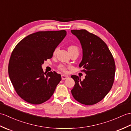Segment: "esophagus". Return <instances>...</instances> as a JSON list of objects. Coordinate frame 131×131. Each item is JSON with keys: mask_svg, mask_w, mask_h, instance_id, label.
Listing matches in <instances>:
<instances>
[{"mask_svg": "<svg viewBox=\"0 0 131 131\" xmlns=\"http://www.w3.org/2000/svg\"><path fill=\"white\" fill-rule=\"evenodd\" d=\"M61 78L62 80H65L66 79L69 78V76L68 75H65V74H62L61 75Z\"/></svg>", "mask_w": 131, "mask_h": 131, "instance_id": "obj_1", "label": "esophagus"}]
</instances>
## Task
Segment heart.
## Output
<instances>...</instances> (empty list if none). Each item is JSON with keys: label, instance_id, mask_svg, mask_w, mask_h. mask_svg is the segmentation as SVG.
Returning a JSON list of instances; mask_svg holds the SVG:
<instances>
[{"label": "heart", "instance_id": "b5f03b06", "mask_svg": "<svg viewBox=\"0 0 131 131\" xmlns=\"http://www.w3.org/2000/svg\"><path fill=\"white\" fill-rule=\"evenodd\" d=\"M70 49H78V48L76 46H70L69 47L68 50H70ZM56 51H57V49L54 50V53H56ZM60 69L62 71H65V70H66V68L63 66H60Z\"/></svg>", "mask_w": 131, "mask_h": 131}]
</instances>
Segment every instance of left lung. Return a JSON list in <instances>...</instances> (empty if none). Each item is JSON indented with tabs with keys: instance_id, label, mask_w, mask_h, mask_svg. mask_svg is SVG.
Returning <instances> with one entry per match:
<instances>
[{
	"instance_id": "obj_1",
	"label": "left lung",
	"mask_w": 131,
	"mask_h": 131,
	"mask_svg": "<svg viewBox=\"0 0 131 131\" xmlns=\"http://www.w3.org/2000/svg\"><path fill=\"white\" fill-rule=\"evenodd\" d=\"M80 41L83 58L79 67L84 68L85 79L71 75L75 85L73 97L85 105H93L107 95L113 85L115 65L113 57L105 42L98 36L85 29L71 30Z\"/></svg>"
}]
</instances>
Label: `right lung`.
<instances>
[{
	"instance_id": "add662e5",
	"label": "right lung",
	"mask_w": 131,
	"mask_h": 131,
	"mask_svg": "<svg viewBox=\"0 0 131 131\" xmlns=\"http://www.w3.org/2000/svg\"><path fill=\"white\" fill-rule=\"evenodd\" d=\"M66 31H40L27 36L18 43L9 62V77L18 95L33 104L49 99L61 80L55 71L44 72L42 65L52 58Z\"/></svg>"
}]
</instances>
